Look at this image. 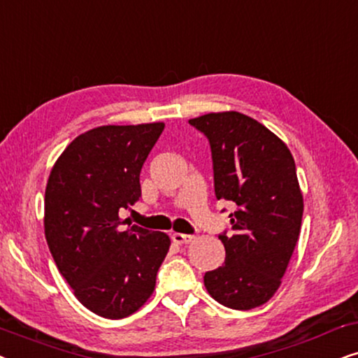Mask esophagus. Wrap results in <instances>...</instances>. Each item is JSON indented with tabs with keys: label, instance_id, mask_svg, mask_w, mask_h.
<instances>
[{
	"label": "esophagus",
	"instance_id": "obj_1",
	"mask_svg": "<svg viewBox=\"0 0 358 358\" xmlns=\"http://www.w3.org/2000/svg\"><path fill=\"white\" fill-rule=\"evenodd\" d=\"M171 238H173V241L176 244H189L194 239L192 234H184V233H174Z\"/></svg>",
	"mask_w": 358,
	"mask_h": 358
}]
</instances>
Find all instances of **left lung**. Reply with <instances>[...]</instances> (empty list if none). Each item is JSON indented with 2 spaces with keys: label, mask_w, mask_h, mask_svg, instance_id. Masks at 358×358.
<instances>
[{
  "label": "left lung",
  "mask_w": 358,
  "mask_h": 358,
  "mask_svg": "<svg viewBox=\"0 0 358 358\" xmlns=\"http://www.w3.org/2000/svg\"><path fill=\"white\" fill-rule=\"evenodd\" d=\"M189 124L210 141L215 195L236 207L233 234H220L224 264L205 273V288L220 305L252 310L275 295L300 236L295 161L273 131L241 112H210Z\"/></svg>",
  "instance_id": "obj_1"
}]
</instances>
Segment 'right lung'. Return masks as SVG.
<instances>
[{
  "label": "right lung",
  "mask_w": 358,
  "mask_h": 358,
  "mask_svg": "<svg viewBox=\"0 0 358 358\" xmlns=\"http://www.w3.org/2000/svg\"><path fill=\"white\" fill-rule=\"evenodd\" d=\"M163 130V122L96 127L66 146L48 176V249L78 301L107 320L148 301L169 251L168 234L124 228L119 215L140 200L141 166Z\"/></svg>",
  "instance_id": "obj_1"
}]
</instances>
